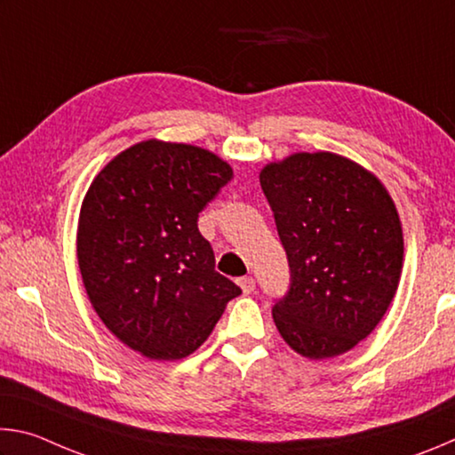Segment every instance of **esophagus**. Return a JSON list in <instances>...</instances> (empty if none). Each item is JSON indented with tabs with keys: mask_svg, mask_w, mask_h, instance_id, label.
I'll use <instances>...</instances> for the list:
<instances>
[{
	"mask_svg": "<svg viewBox=\"0 0 455 455\" xmlns=\"http://www.w3.org/2000/svg\"><path fill=\"white\" fill-rule=\"evenodd\" d=\"M238 287L243 289L244 295H249V292L255 291V279L252 276H243V279H238Z\"/></svg>",
	"mask_w": 455,
	"mask_h": 455,
	"instance_id": "1",
	"label": "esophagus"
}]
</instances>
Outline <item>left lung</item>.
Masks as SVG:
<instances>
[{"label":"left lung","mask_w":455,"mask_h":455,"mask_svg":"<svg viewBox=\"0 0 455 455\" xmlns=\"http://www.w3.org/2000/svg\"><path fill=\"white\" fill-rule=\"evenodd\" d=\"M287 251L291 287L273 307L284 343L337 357L383 319L403 267V230L387 188L335 152H295L259 174Z\"/></svg>","instance_id":"left-lung-1"}]
</instances>
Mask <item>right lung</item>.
<instances>
[{"label":"right lung","mask_w":455,"mask_h":455,"mask_svg":"<svg viewBox=\"0 0 455 455\" xmlns=\"http://www.w3.org/2000/svg\"><path fill=\"white\" fill-rule=\"evenodd\" d=\"M233 168L192 144L150 140L114 156L92 180L78 220V265L98 317L156 361L195 353L241 295L214 271L198 212Z\"/></svg>","instance_id":"right-lung-1"}]
</instances>
